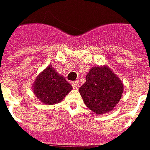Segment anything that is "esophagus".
Here are the masks:
<instances>
[{
    "label": "esophagus",
    "instance_id": "esophagus-1",
    "mask_svg": "<svg viewBox=\"0 0 150 150\" xmlns=\"http://www.w3.org/2000/svg\"><path fill=\"white\" fill-rule=\"evenodd\" d=\"M71 84H72L73 88H77L78 87H79V83H78V81L72 82V83H71Z\"/></svg>",
    "mask_w": 150,
    "mask_h": 150
}]
</instances>
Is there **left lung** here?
Here are the masks:
<instances>
[{
	"instance_id": "1",
	"label": "left lung",
	"mask_w": 150,
	"mask_h": 150,
	"mask_svg": "<svg viewBox=\"0 0 150 150\" xmlns=\"http://www.w3.org/2000/svg\"><path fill=\"white\" fill-rule=\"evenodd\" d=\"M123 84L107 66L93 67L79 91L85 104L96 114L109 112L121 99Z\"/></svg>"
}]
</instances>
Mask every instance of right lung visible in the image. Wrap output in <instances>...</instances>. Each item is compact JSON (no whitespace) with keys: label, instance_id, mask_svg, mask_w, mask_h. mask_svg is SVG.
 <instances>
[{"label":"right lung","instance_id":"add662e5","mask_svg":"<svg viewBox=\"0 0 150 150\" xmlns=\"http://www.w3.org/2000/svg\"><path fill=\"white\" fill-rule=\"evenodd\" d=\"M72 90V86L64 76L48 66L37 76L33 85L36 97L45 104H58Z\"/></svg>","mask_w":150,"mask_h":150}]
</instances>
